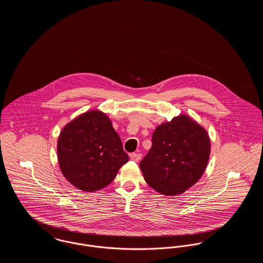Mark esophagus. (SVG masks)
<instances>
[{
  "instance_id": "obj_1",
  "label": "esophagus",
  "mask_w": 263,
  "mask_h": 263,
  "mask_svg": "<svg viewBox=\"0 0 263 263\" xmlns=\"http://www.w3.org/2000/svg\"><path fill=\"white\" fill-rule=\"evenodd\" d=\"M130 158H131V160L133 161V162H139L140 160H141V158H142V155L140 154V153H132L131 155H130Z\"/></svg>"
}]
</instances>
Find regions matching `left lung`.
I'll return each mask as SVG.
<instances>
[{"mask_svg":"<svg viewBox=\"0 0 263 263\" xmlns=\"http://www.w3.org/2000/svg\"><path fill=\"white\" fill-rule=\"evenodd\" d=\"M210 156L206 130L186 115L158 126L140 163L146 182L163 195L184 192L204 174Z\"/></svg>","mask_w":263,"mask_h":263,"instance_id":"left-lung-1","label":"left lung"}]
</instances>
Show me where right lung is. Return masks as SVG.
<instances>
[{
    "label": "right lung",
    "instance_id": "add662e5",
    "mask_svg": "<svg viewBox=\"0 0 263 263\" xmlns=\"http://www.w3.org/2000/svg\"><path fill=\"white\" fill-rule=\"evenodd\" d=\"M64 176L84 191L105 187L129 161L121 139L104 113L91 110L64 127L57 144Z\"/></svg>",
    "mask_w": 263,
    "mask_h": 263
}]
</instances>
